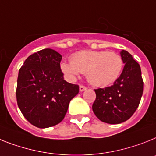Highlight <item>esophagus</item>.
I'll return each mask as SVG.
<instances>
[{"label":"esophagus","mask_w":156,"mask_h":156,"mask_svg":"<svg viewBox=\"0 0 156 156\" xmlns=\"http://www.w3.org/2000/svg\"><path fill=\"white\" fill-rule=\"evenodd\" d=\"M86 90V87L84 86H82V85H80L79 86V90H80V92H82V91H84V90Z\"/></svg>","instance_id":"1"}]
</instances>
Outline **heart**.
<instances>
[{
    "label": "heart",
    "mask_w": 156,
    "mask_h": 156,
    "mask_svg": "<svg viewBox=\"0 0 156 156\" xmlns=\"http://www.w3.org/2000/svg\"><path fill=\"white\" fill-rule=\"evenodd\" d=\"M123 69L120 55L112 51H82L74 54L70 62H63L61 70L68 80L74 81L81 73L97 86H106L118 78Z\"/></svg>",
    "instance_id": "b5f03b06"
}]
</instances>
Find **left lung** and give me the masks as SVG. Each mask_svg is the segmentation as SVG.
<instances>
[{"label":"left lung","mask_w":156,"mask_h":156,"mask_svg":"<svg viewBox=\"0 0 156 156\" xmlns=\"http://www.w3.org/2000/svg\"><path fill=\"white\" fill-rule=\"evenodd\" d=\"M125 66L111 86L94 90V114L102 122L116 125L129 120L138 108L144 90L140 66L127 51H120Z\"/></svg>","instance_id":"8db88e82"}]
</instances>
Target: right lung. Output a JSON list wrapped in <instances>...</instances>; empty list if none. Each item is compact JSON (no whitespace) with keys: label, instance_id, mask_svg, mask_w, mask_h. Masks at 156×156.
<instances>
[{"label":"right lung","instance_id":"1","mask_svg":"<svg viewBox=\"0 0 156 156\" xmlns=\"http://www.w3.org/2000/svg\"><path fill=\"white\" fill-rule=\"evenodd\" d=\"M61 60L59 53L46 48L27 57L19 70L17 105L27 121L37 128L61 122L70 101L79 92L78 85L64 80Z\"/></svg>","mask_w":156,"mask_h":156}]
</instances>
